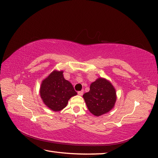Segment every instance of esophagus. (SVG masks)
<instances>
[{
    "label": "esophagus",
    "instance_id": "34e87169",
    "mask_svg": "<svg viewBox=\"0 0 158 158\" xmlns=\"http://www.w3.org/2000/svg\"><path fill=\"white\" fill-rule=\"evenodd\" d=\"M83 90H82V91H78V94L79 95V96H82V94H83Z\"/></svg>",
    "mask_w": 158,
    "mask_h": 158
}]
</instances>
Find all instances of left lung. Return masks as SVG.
I'll return each mask as SVG.
<instances>
[{
	"label": "left lung",
	"mask_w": 158,
	"mask_h": 158,
	"mask_svg": "<svg viewBox=\"0 0 158 158\" xmlns=\"http://www.w3.org/2000/svg\"><path fill=\"white\" fill-rule=\"evenodd\" d=\"M88 109L92 114L100 116L109 112L115 105L116 93L108 80L98 78L92 82L90 90L83 95Z\"/></svg>",
	"instance_id": "left-lung-1"
}]
</instances>
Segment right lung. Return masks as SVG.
<instances>
[{"label": "right lung", "instance_id": "obj_1", "mask_svg": "<svg viewBox=\"0 0 158 158\" xmlns=\"http://www.w3.org/2000/svg\"><path fill=\"white\" fill-rule=\"evenodd\" d=\"M62 73V71H53L43 80L40 89L43 102L54 111L64 109L68 100L77 94L73 85L64 78Z\"/></svg>", "mask_w": 158, "mask_h": 158}]
</instances>
